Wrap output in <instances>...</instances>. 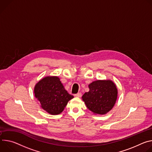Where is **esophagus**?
Wrapping results in <instances>:
<instances>
[{
    "label": "esophagus",
    "instance_id": "esophagus-1",
    "mask_svg": "<svg viewBox=\"0 0 152 152\" xmlns=\"http://www.w3.org/2000/svg\"><path fill=\"white\" fill-rule=\"evenodd\" d=\"M75 96H76V97H81V93L78 92V93L75 94Z\"/></svg>",
    "mask_w": 152,
    "mask_h": 152
}]
</instances>
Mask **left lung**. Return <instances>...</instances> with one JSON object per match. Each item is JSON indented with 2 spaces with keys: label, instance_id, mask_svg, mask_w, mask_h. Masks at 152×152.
I'll return each mask as SVG.
<instances>
[{
  "label": "left lung",
  "instance_id": "left-lung-1",
  "mask_svg": "<svg viewBox=\"0 0 152 152\" xmlns=\"http://www.w3.org/2000/svg\"><path fill=\"white\" fill-rule=\"evenodd\" d=\"M89 91L82 96L87 107L95 114L104 115L114 106L118 91L114 83L109 80H96L89 85Z\"/></svg>",
  "mask_w": 152,
  "mask_h": 152
}]
</instances>
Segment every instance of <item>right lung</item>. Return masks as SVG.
I'll return each instance as SVG.
<instances>
[{"mask_svg": "<svg viewBox=\"0 0 152 152\" xmlns=\"http://www.w3.org/2000/svg\"><path fill=\"white\" fill-rule=\"evenodd\" d=\"M34 94L42 108L51 115L61 113L69 101L74 98L67 93L56 76L46 77L40 80L35 86Z\"/></svg>", "mask_w": 152, "mask_h": 152, "instance_id": "add662e5", "label": "right lung"}]
</instances>
